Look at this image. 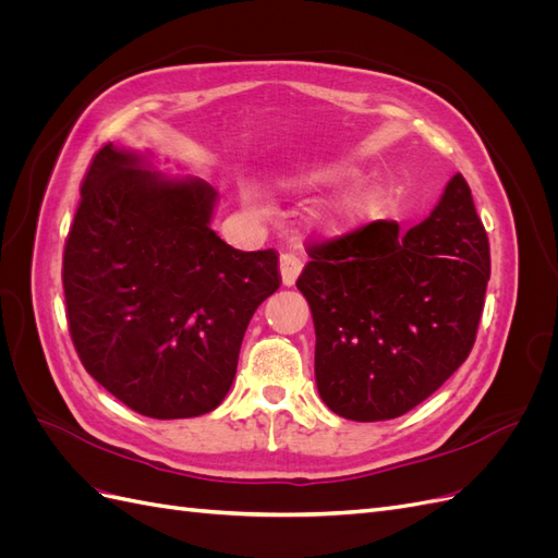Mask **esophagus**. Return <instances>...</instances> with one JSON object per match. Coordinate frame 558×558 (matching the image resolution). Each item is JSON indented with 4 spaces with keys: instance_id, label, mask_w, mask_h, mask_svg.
Returning <instances> with one entry per match:
<instances>
[{
    "instance_id": "1",
    "label": "esophagus",
    "mask_w": 558,
    "mask_h": 558,
    "mask_svg": "<svg viewBox=\"0 0 558 558\" xmlns=\"http://www.w3.org/2000/svg\"><path fill=\"white\" fill-rule=\"evenodd\" d=\"M302 269V260L295 256V253H283L279 258V272H281V283L283 286H293L298 275Z\"/></svg>"
}]
</instances>
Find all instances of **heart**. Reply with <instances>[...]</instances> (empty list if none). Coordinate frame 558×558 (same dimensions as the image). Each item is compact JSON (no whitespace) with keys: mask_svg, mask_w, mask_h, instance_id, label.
Segmentation results:
<instances>
[{"mask_svg":"<svg viewBox=\"0 0 558 558\" xmlns=\"http://www.w3.org/2000/svg\"><path fill=\"white\" fill-rule=\"evenodd\" d=\"M359 177L356 170H347V167H326V170H316L300 179L298 189L307 193H324L330 189H340ZM381 205V193L377 189H363L344 199L337 202L332 209L318 216V228L326 234H342L351 228L363 223L367 216H373Z\"/></svg>","mask_w":558,"mask_h":558,"instance_id":"b5f03b06","label":"heart"}]
</instances>
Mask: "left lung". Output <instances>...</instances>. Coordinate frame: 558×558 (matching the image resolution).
Segmentation results:
<instances>
[{
	"label": "left lung",
	"mask_w": 558,
	"mask_h": 558,
	"mask_svg": "<svg viewBox=\"0 0 558 558\" xmlns=\"http://www.w3.org/2000/svg\"><path fill=\"white\" fill-rule=\"evenodd\" d=\"M307 298L318 396L351 421L402 416L435 393L475 344L492 277L488 238L453 174L424 223L373 221L310 248Z\"/></svg>",
	"instance_id": "8db88e82"
}]
</instances>
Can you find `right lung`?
I'll return each mask as SVG.
<instances>
[{
  "mask_svg": "<svg viewBox=\"0 0 558 558\" xmlns=\"http://www.w3.org/2000/svg\"><path fill=\"white\" fill-rule=\"evenodd\" d=\"M202 179H165L107 144L66 234V320L88 375L130 410L191 418L216 410L238 373L253 312L279 283L277 251H240L211 230Z\"/></svg>",
  "mask_w": 558,
  "mask_h": 558,
  "instance_id": "add662e5",
  "label": "right lung"
}]
</instances>
